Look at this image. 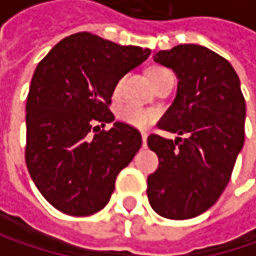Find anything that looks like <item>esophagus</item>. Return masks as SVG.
Returning a JSON list of instances; mask_svg holds the SVG:
<instances>
[{"label":"esophagus","mask_w":256,"mask_h":256,"mask_svg":"<svg viewBox=\"0 0 256 256\" xmlns=\"http://www.w3.org/2000/svg\"><path fill=\"white\" fill-rule=\"evenodd\" d=\"M146 140H148V134H146V132H142V142H144V146H146Z\"/></svg>","instance_id":"obj_1"}]
</instances>
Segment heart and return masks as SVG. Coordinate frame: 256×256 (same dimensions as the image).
Masks as SVG:
<instances>
[{"instance_id":"obj_1","label":"heart","mask_w":256,"mask_h":256,"mask_svg":"<svg viewBox=\"0 0 256 256\" xmlns=\"http://www.w3.org/2000/svg\"><path fill=\"white\" fill-rule=\"evenodd\" d=\"M170 71L164 66H152L150 71H148V75H150V80L151 82H155L161 75L168 74ZM124 84V76L120 78L115 85H114V96H118L121 94V90H122ZM116 118L124 124H128L131 126H135V128H148L151 124L158 118V112L156 111H152V110H145V108H141L138 105H134V104H125V105H121L118 110H116Z\"/></svg>"}]
</instances>
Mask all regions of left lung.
Returning a JSON list of instances; mask_svg holds the SVG:
<instances>
[{
    "instance_id": "8db88e82",
    "label": "left lung",
    "mask_w": 256,
    "mask_h": 256,
    "mask_svg": "<svg viewBox=\"0 0 256 256\" xmlns=\"http://www.w3.org/2000/svg\"><path fill=\"white\" fill-rule=\"evenodd\" d=\"M154 61L180 80L158 122L160 130L180 136H148L160 165L148 176L146 195L158 215L190 220L210 210L231 180L245 140V100L232 65L206 46L176 45L156 52Z\"/></svg>"
}]
</instances>
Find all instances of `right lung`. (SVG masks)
Returning <instances> with one entry per match:
<instances>
[{"instance_id": "obj_1", "label": "right lung", "mask_w": 256, "mask_h": 256, "mask_svg": "<svg viewBox=\"0 0 256 256\" xmlns=\"http://www.w3.org/2000/svg\"><path fill=\"white\" fill-rule=\"evenodd\" d=\"M151 50L91 32L60 41L36 65L26 96L25 162L38 191L58 211L88 216L108 204L116 175L142 145L138 130L112 122L114 85Z\"/></svg>"}]
</instances>
